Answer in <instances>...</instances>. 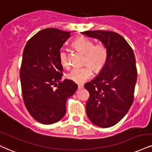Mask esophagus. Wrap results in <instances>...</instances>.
<instances>
[{"label":"esophagus","instance_id":"34e87169","mask_svg":"<svg viewBox=\"0 0 152 152\" xmlns=\"http://www.w3.org/2000/svg\"><path fill=\"white\" fill-rule=\"evenodd\" d=\"M78 89L83 88V84H79V85H78Z\"/></svg>","mask_w":152,"mask_h":152}]
</instances>
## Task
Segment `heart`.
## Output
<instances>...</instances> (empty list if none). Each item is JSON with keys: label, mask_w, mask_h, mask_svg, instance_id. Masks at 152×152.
<instances>
[{"label": "heart", "mask_w": 152, "mask_h": 152, "mask_svg": "<svg viewBox=\"0 0 152 152\" xmlns=\"http://www.w3.org/2000/svg\"><path fill=\"white\" fill-rule=\"evenodd\" d=\"M72 47L83 54V67L72 69L66 74V78L76 83H83L92 76V70L98 74L103 70L107 61V50L103 44H94L93 40L80 36L72 42ZM58 58L61 64L69 67V56L64 50L60 51Z\"/></svg>", "instance_id": "b5f03b06"}]
</instances>
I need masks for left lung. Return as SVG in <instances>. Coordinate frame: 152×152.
Returning <instances> with one entry per match:
<instances>
[{"label":"left lung","instance_id":"left-lung-1","mask_svg":"<svg viewBox=\"0 0 152 152\" xmlns=\"http://www.w3.org/2000/svg\"><path fill=\"white\" fill-rule=\"evenodd\" d=\"M82 34L100 39L107 50V63L99 75L84 87L89 120L98 127H112L127 114L134 100L137 70L134 52L123 37L109 31H85Z\"/></svg>","mask_w":152,"mask_h":152}]
</instances>
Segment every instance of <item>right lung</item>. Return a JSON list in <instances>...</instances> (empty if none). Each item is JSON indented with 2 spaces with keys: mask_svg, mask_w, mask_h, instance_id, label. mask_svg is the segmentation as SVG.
Listing matches in <instances>:
<instances>
[{
  "mask_svg": "<svg viewBox=\"0 0 152 152\" xmlns=\"http://www.w3.org/2000/svg\"><path fill=\"white\" fill-rule=\"evenodd\" d=\"M70 36L69 32L45 29L31 37L24 48L20 70L23 101L31 116L42 124L59 121L66 114L67 98L77 90L74 81H61L63 66L58 54Z\"/></svg>",
  "mask_w": 152,
  "mask_h": 152,
  "instance_id": "right-lung-1",
  "label": "right lung"
}]
</instances>
